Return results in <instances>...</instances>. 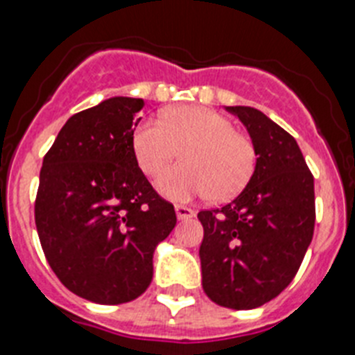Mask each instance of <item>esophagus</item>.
Returning <instances> with one entry per match:
<instances>
[{"label":"esophagus","instance_id":"esophagus-1","mask_svg":"<svg viewBox=\"0 0 355 355\" xmlns=\"http://www.w3.org/2000/svg\"><path fill=\"white\" fill-rule=\"evenodd\" d=\"M175 212H177L178 220H191V218H195L196 214L193 209L186 207V205H177V207H175Z\"/></svg>","mask_w":355,"mask_h":355}]
</instances>
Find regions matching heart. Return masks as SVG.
I'll use <instances>...</instances> for the list:
<instances>
[{
  "label": "heart",
  "instance_id": "1",
  "mask_svg": "<svg viewBox=\"0 0 355 355\" xmlns=\"http://www.w3.org/2000/svg\"><path fill=\"white\" fill-rule=\"evenodd\" d=\"M132 150L144 175L155 177L182 150V164L157 178L160 195L173 202L209 195L227 202L239 195L255 169V148L234 132L223 114L202 105H177L160 121H143L132 134Z\"/></svg>",
  "mask_w": 355,
  "mask_h": 355
}]
</instances>
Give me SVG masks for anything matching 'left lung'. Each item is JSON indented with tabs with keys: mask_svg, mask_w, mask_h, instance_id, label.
Returning <instances> with one entry per match:
<instances>
[{
	"mask_svg": "<svg viewBox=\"0 0 355 355\" xmlns=\"http://www.w3.org/2000/svg\"><path fill=\"white\" fill-rule=\"evenodd\" d=\"M246 126L255 169L245 189L200 211L203 291L218 306L255 309L284 291L313 239L314 178L297 141L254 107H225Z\"/></svg>",
	"mask_w": 355,
	"mask_h": 355,
	"instance_id": "left-lung-1",
	"label": "left lung"
}]
</instances>
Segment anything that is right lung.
<instances>
[{"instance_id":"1","label":"right lung","mask_w":355,"mask_h":355,"mask_svg":"<svg viewBox=\"0 0 355 355\" xmlns=\"http://www.w3.org/2000/svg\"><path fill=\"white\" fill-rule=\"evenodd\" d=\"M143 98L112 96L71 116L42 160L35 225L55 275L94 304L141 297L153 252L177 225L137 166L132 134Z\"/></svg>"}]
</instances>
